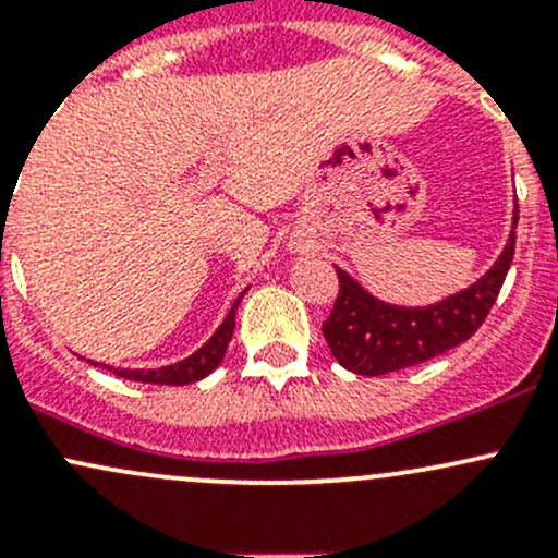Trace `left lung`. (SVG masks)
<instances>
[{
  "mask_svg": "<svg viewBox=\"0 0 558 558\" xmlns=\"http://www.w3.org/2000/svg\"><path fill=\"white\" fill-rule=\"evenodd\" d=\"M519 205L513 207V227L497 262L472 286L426 307H404L378 300L356 278L337 267L340 294L335 311L324 324L331 356L356 375L397 373L451 351L470 340L497 302L515 251Z\"/></svg>",
  "mask_w": 558,
  "mask_h": 558,
  "instance_id": "obj_1",
  "label": "left lung"
}]
</instances>
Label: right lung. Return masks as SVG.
<instances>
[{
  "instance_id": "add662e5",
  "label": "right lung",
  "mask_w": 558,
  "mask_h": 558,
  "mask_svg": "<svg viewBox=\"0 0 558 558\" xmlns=\"http://www.w3.org/2000/svg\"><path fill=\"white\" fill-rule=\"evenodd\" d=\"M245 291L238 296V300H234L232 311L227 313V318L221 320V326L213 331L210 340H207L205 345L199 348V351L191 353V356L180 359V362L167 364V367H159V369H118V367H107V364H105V367L110 369V373H116L118 378L137 380V384L185 386V384H196V380L207 378V375H210L213 369H216L218 364L223 362V353H227L229 340H232V331H234V313H238L240 302H243V296H245Z\"/></svg>"
}]
</instances>
